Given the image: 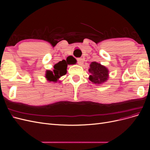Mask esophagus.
<instances>
[{"mask_svg": "<svg viewBox=\"0 0 150 150\" xmlns=\"http://www.w3.org/2000/svg\"><path fill=\"white\" fill-rule=\"evenodd\" d=\"M77 61H78V63L79 65H82L83 64V59L82 58H78L77 59Z\"/></svg>", "mask_w": 150, "mask_h": 150, "instance_id": "1", "label": "esophagus"}]
</instances>
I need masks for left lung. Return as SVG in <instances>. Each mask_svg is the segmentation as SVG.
I'll return each instance as SVG.
<instances>
[{
	"instance_id": "1",
	"label": "left lung",
	"mask_w": 150,
	"mask_h": 150,
	"mask_svg": "<svg viewBox=\"0 0 150 150\" xmlns=\"http://www.w3.org/2000/svg\"><path fill=\"white\" fill-rule=\"evenodd\" d=\"M89 80L94 84H101L106 82L109 78V71L107 68L96 62H92L89 66Z\"/></svg>"
}]
</instances>
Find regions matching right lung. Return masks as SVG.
Instances as JSON below:
<instances>
[{
  "mask_svg": "<svg viewBox=\"0 0 150 150\" xmlns=\"http://www.w3.org/2000/svg\"><path fill=\"white\" fill-rule=\"evenodd\" d=\"M67 64L65 60L59 62L54 66L53 71L47 70L46 78L49 82H57L61 76L67 73Z\"/></svg>",
  "mask_w": 150,
  "mask_h": 150,
  "instance_id": "obj_1",
  "label": "right lung"
}]
</instances>
